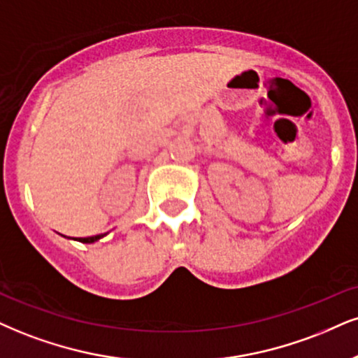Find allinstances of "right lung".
Here are the masks:
<instances>
[{"label": "right lung", "instance_id": "right-lung-1", "mask_svg": "<svg viewBox=\"0 0 358 358\" xmlns=\"http://www.w3.org/2000/svg\"><path fill=\"white\" fill-rule=\"evenodd\" d=\"M101 237H103V234H101V236H92V237H79V242H86V244H91V242H94V241H98V239H101Z\"/></svg>", "mask_w": 358, "mask_h": 358}]
</instances>
